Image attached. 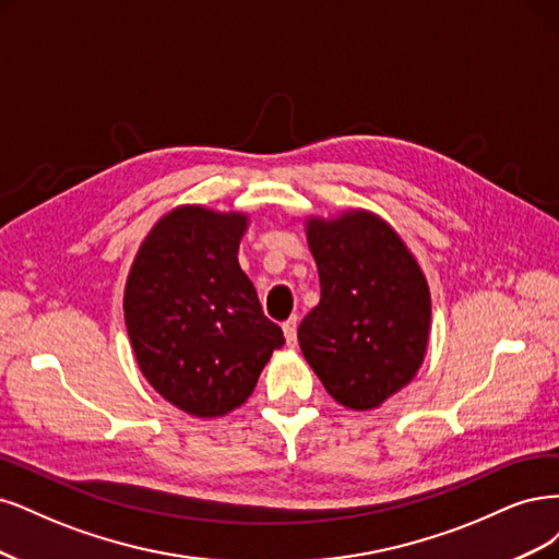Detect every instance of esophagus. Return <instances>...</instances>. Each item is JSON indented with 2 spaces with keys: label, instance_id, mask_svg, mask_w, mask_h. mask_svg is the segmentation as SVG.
I'll return each mask as SVG.
<instances>
[{
  "label": "esophagus",
  "instance_id": "34e87169",
  "mask_svg": "<svg viewBox=\"0 0 559 559\" xmlns=\"http://www.w3.org/2000/svg\"><path fill=\"white\" fill-rule=\"evenodd\" d=\"M297 316H290L285 322H283V334H285V341L287 346H295L297 344Z\"/></svg>",
  "mask_w": 559,
  "mask_h": 559
}]
</instances>
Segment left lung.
<instances>
[{
	"instance_id": "8db88e82",
	"label": "left lung",
	"mask_w": 559,
	"mask_h": 559,
	"mask_svg": "<svg viewBox=\"0 0 559 559\" xmlns=\"http://www.w3.org/2000/svg\"><path fill=\"white\" fill-rule=\"evenodd\" d=\"M309 246L320 301L297 330L306 362L338 404L381 406L423 365L427 281L394 229L367 211L313 218Z\"/></svg>"
}]
</instances>
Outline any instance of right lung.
<instances>
[{
	"label": "right lung",
	"instance_id": "add662e5",
	"mask_svg": "<svg viewBox=\"0 0 559 559\" xmlns=\"http://www.w3.org/2000/svg\"><path fill=\"white\" fill-rule=\"evenodd\" d=\"M243 229L239 213L176 209L143 241L124 287V325L143 376L190 416L243 404L285 344L239 266Z\"/></svg>",
	"mask_w": 559,
	"mask_h": 559
}]
</instances>
